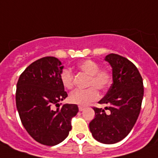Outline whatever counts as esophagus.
<instances>
[{
    "mask_svg": "<svg viewBox=\"0 0 158 158\" xmlns=\"http://www.w3.org/2000/svg\"><path fill=\"white\" fill-rule=\"evenodd\" d=\"M78 109H79V110H80V111H82V110H84L85 107H84V106H78Z\"/></svg>",
    "mask_w": 158,
    "mask_h": 158,
    "instance_id": "1",
    "label": "esophagus"
}]
</instances>
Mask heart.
<instances>
[{
    "instance_id": "obj_1",
    "label": "heart",
    "mask_w": 158,
    "mask_h": 158,
    "mask_svg": "<svg viewBox=\"0 0 158 158\" xmlns=\"http://www.w3.org/2000/svg\"><path fill=\"white\" fill-rule=\"evenodd\" d=\"M77 68L89 76L86 85L90 87L85 90H76L69 95V101L78 106H85L91 101L99 98V93L96 89L105 91L108 89L113 81V74L108 68H100L98 62L92 59H85L77 63ZM60 81L66 89L73 87V75L68 69H62L59 74Z\"/></svg>"
}]
</instances>
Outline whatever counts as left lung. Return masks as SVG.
<instances>
[{
	"instance_id": "obj_1",
	"label": "left lung",
	"mask_w": 158,
	"mask_h": 158,
	"mask_svg": "<svg viewBox=\"0 0 158 158\" xmlns=\"http://www.w3.org/2000/svg\"><path fill=\"white\" fill-rule=\"evenodd\" d=\"M113 70V83L99 101L105 109L93 107L96 113L89 127L94 139L113 144L125 138L136 123L143 97V82L134 63L115 53L105 58Z\"/></svg>"
}]
</instances>
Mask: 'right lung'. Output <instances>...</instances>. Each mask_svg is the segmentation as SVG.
Listing matches in <instances>:
<instances>
[{
	"mask_svg": "<svg viewBox=\"0 0 158 158\" xmlns=\"http://www.w3.org/2000/svg\"><path fill=\"white\" fill-rule=\"evenodd\" d=\"M62 62L44 57L32 62L19 76L15 101L21 123L35 141L47 146L60 143L72 129L78 107L58 104L68 96L60 81Z\"/></svg>",
	"mask_w": 158,
	"mask_h": 158,
	"instance_id": "obj_1",
	"label": "right lung"
}]
</instances>
